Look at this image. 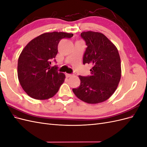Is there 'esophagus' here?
<instances>
[{"label": "esophagus", "mask_w": 147, "mask_h": 147, "mask_svg": "<svg viewBox=\"0 0 147 147\" xmlns=\"http://www.w3.org/2000/svg\"><path fill=\"white\" fill-rule=\"evenodd\" d=\"M65 75H66V77H67V78L71 77L72 76V74H65Z\"/></svg>", "instance_id": "34e87169"}]
</instances>
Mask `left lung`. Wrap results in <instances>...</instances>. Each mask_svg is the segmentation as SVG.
Listing matches in <instances>:
<instances>
[{
  "label": "left lung",
  "instance_id": "8db88e82",
  "mask_svg": "<svg viewBox=\"0 0 147 147\" xmlns=\"http://www.w3.org/2000/svg\"><path fill=\"white\" fill-rule=\"evenodd\" d=\"M81 37L87 45L83 64L92 67L90 75H79L80 85L72 91L83 102L98 104L107 100L117 90L121 75L120 57L117 47L103 34L88 31L81 33Z\"/></svg>",
  "mask_w": 147,
  "mask_h": 147
}]
</instances>
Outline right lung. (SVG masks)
<instances>
[{
    "label": "right lung",
    "instance_id": "right-lung-1",
    "mask_svg": "<svg viewBox=\"0 0 147 147\" xmlns=\"http://www.w3.org/2000/svg\"><path fill=\"white\" fill-rule=\"evenodd\" d=\"M73 34L53 32L44 33L32 40L22 51L18 61V77L28 95L44 100L54 96L64 82L65 75L51 67L57 55L61 39L73 37Z\"/></svg>",
    "mask_w": 147,
    "mask_h": 147
}]
</instances>
